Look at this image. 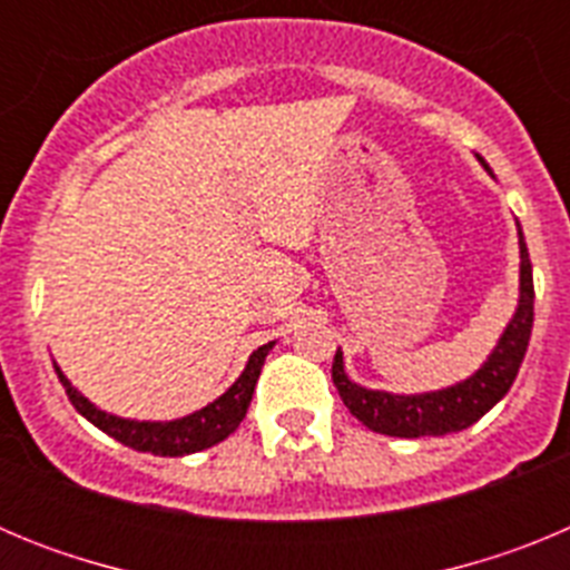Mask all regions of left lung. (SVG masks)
I'll return each instance as SVG.
<instances>
[{"mask_svg":"<svg viewBox=\"0 0 570 570\" xmlns=\"http://www.w3.org/2000/svg\"><path fill=\"white\" fill-rule=\"evenodd\" d=\"M476 159L491 174V168H488V163L480 154H476ZM517 228H520V223H517ZM517 234H520V302H517V311H513L511 322L502 331L500 342L493 345V351L482 362L480 371H473L468 380L440 387V391H425V394L371 391V387H362L354 380H347L342 351H336L331 376H334V385L345 407L362 425L376 431V434L405 436V440L454 434V431H465L480 416H485L508 394V387L513 385V380L520 374L533 328L531 259H528V245L522 228Z\"/></svg>","mask_w":570,"mask_h":570,"instance_id":"8db88e82","label":"left lung"}]
</instances>
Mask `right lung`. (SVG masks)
Returning a JSON list of instances; mask_svg holds the SVG:
<instances>
[{
    "instance_id": "right-lung-1",
    "label": "right lung",
    "mask_w": 570,
    "mask_h": 570,
    "mask_svg": "<svg viewBox=\"0 0 570 570\" xmlns=\"http://www.w3.org/2000/svg\"><path fill=\"white\" fill-rule=\"evenodd\" d=\"M276 342L256 347L254 354L248 356V365L239 374V380L225 391L219 400H214L210 405L199 407L194 414L183 416V420L170 422H139V420H125V416H116L97 407L88 396H82L77 387L70 385L68 376L62 374V367L53 362L57 367V376L62 382L65 394L73 402L79 414L88 422L105 431L108 436H114L116 442L134 448V451H142V454L154 456H185L196 454V451H205V448L216 445V442L228 440L234 434L239 422L245 420L250 405V396H254L256 380H259V371L265 365V356L274 347Z\"/></svg>"
}]
</instances>
